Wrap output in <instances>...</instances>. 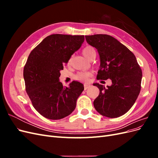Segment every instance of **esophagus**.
Here are the masks:
<instances>
[{
	"mask_svg": "<svg viewBox=\"0 0 158 158\" xmlns=\"http://www.w3.org/2000/svg\"><path fill=\"white\" fill-rule=\"evenodd\" d=\"M90 86H91V85H90L89 84H88V83H85V84H84V89L85 90V89H88Z\"/></svg>",
	"mask_w": 158,
	"mask_h": 158,
	"instance_id": "1",
	"label": "esophagus"
}]
</instances>
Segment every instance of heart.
Instances as JSON below:
<instances>
[{"mask_svg":"<svg viewBox=\"0 0 158 158\" xmlns=\"http://www.w3.org/2000/svg\"><path fill=\"white\" fill-rule=\"evenodd\" d=\"M94 53H95V51L92 47L88 46L86 47H85V48L82 50L83 55L88 60H89L90 57L92 56ZM70 61H71V59L69 60V63H70ZM90 76H91V74L89 73H79L76 76V78L81 81H86Z\"/></svg>","mask_w":158,"mask_h":158,"instance_id":"obj_1","label":"heart"}]
</instances>
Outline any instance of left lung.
<instances>
[{
  "label": "left lung",
  "instance_id": "obj_1",
  "mask_svg": "<svg viewBox=\"0 0 158 158\" xmlns=\"http://www.w3.org/2000/svg\"><path fill=\"white\" fill-rule=\"evenodd\" d=\"M87 43L98 50L100 66L98 80H111L106 88L95 83L99 95L94 101L103 116L116 118L125 114L135 103L140 92L142 70L136 56L115 38L105 34L85 35Z\"/></svg>",
  "mask_w": 158,
  "mask_h": 158
}]
</instances>
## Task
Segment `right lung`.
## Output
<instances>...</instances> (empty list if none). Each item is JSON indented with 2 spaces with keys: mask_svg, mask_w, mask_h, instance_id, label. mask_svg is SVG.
Here are the masks:
<instances>
[{
  "mask_svg": "<svg viewBox=\"0 0 158 158\" xmlns=\"http://www.w3.org/2000/svg\"><path fill=\"white\" fill-rule=\"evenodd\" d=\"M84 41V35L47 36L28 56L23 69L26 92L33 106L42 116L58 120L70 114L84 89L78 81L64 87L60 71Z\"/></svg>",
  "mask_w": 158,
  "mask_h": 158,
  "instance_id": "1",
  "label": "right lung"
}]
</instances>
